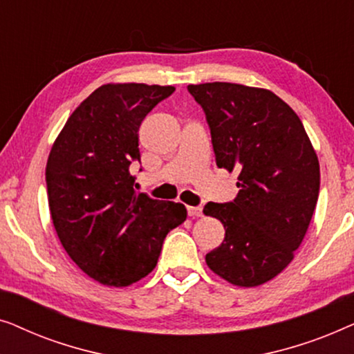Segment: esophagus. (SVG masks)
Wrapping results in <instances>:
<instances>
[{
    "label": "esophagus",
    "instance_id": "esophagus-1",
    "mask_svg": "<svg viewBox=\"0 0 354 354\" xmlns=\"http://www.w3.org/2000/svg\"><path fill=\"white\" fill-rule=\"evenodd\" d=\"M187 211H188V216H190V217H201L203 216V207L201 206H188Z\"/></svg>",
    "mask_w": 354,
    "mask_h": 354
}]
</instances>
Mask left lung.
Here are the masks:
<instances>
[{"instance_id": "obj_1", "label": "left lung", "mask_w": 354, "mask_h": 354, "mask_svg": "<svg viewBox=\"0 0 354 354\" xmlns=\"http://www.w3.org/2000/svg\"><path fill=\"white\" fill-rule=\"evenodd\" d=\"M211 129L217 167L239 171L232 203H207L225 239L206 254L212 272L258 287L295 258L311 222L321 171L297 113L270 90L229 82L188 85Z\"/></svg>"}]
</instances>
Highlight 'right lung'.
<instances>
[{"label": "right lung", "mask_w": 354, "mask_h": 354, "mask_svg": "<svg viewBox=\"0 0 354 354\" xmlns=\"http://www.w3.org/2000/svg\"><path fill=\"white\" fill-rule=\"evenodd\" d=\"M171 85L106 84L77 106L46 162L53 225L69 258L96 282L127 287L156 268L166 235L187 219L180 203L137 193L130 162L138 129Z\"/></svg>", "instance_id": "right-lung-1"}]
</instances>
